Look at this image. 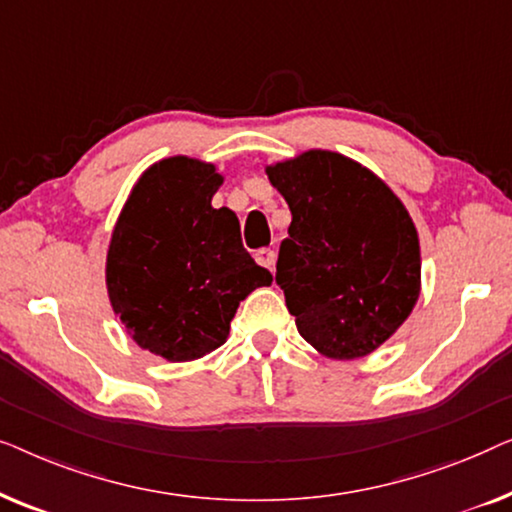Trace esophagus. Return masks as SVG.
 Segmentation results:
<instances>
[{
  "instance_id": "1",
  "label": "esophagus",
  "mask_w": 512,
  "mask_h": 512,
  "mask_svg": "<svg viewBox=\"0 0 512 512\" xmlns=\"http://www.w3.org/2000/svg\"><path fill=\"white\" fill-rule=\"evenodd\" d=\"M255 259L259 266H264V269H273V264H276V253H273L271 248H259L255 253Z\"/></svg>"
}]
</instances>
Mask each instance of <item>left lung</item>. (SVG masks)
Here are the masks:
<instances>
[{
  "instance_id": "left-lung-1",
  "label": "left lung",
  "mask_w": 512,
  "mask_h": 512,
  "mask_svg": "<svg viewBox=\"0 0 512 512\" xmlns=\"http://www.w3.org/2000/svg\"><path fill=\"white\" fill-rule=\"evenodd\" d=\"M266 174L292 213L276 283L299 334L331 359L369 355L420 297V241L406 206L369 169L329 150Z\"/></svg>"
}]
</instances>
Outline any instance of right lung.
Returning <instances> with one entry per match:
<instances>
[{
    "label": "right lung",
    "instance_id": "1",
    "mask_svg": "<svg viewBox=\"0 0 512 512\" xmlns=\"http://www.w3.org/2000/svg\"><path fill=\"white\" fill-rule=\"evenodd\" d=\"M213 164L169 157L139 178L113 229L106 287L143 350L190 362L227 341L236 308L271 273L243 248L239 218L213 208Z\"/></svg>",
    "mask_w": 512,
    "mask_h": 512
}]
</instances>
